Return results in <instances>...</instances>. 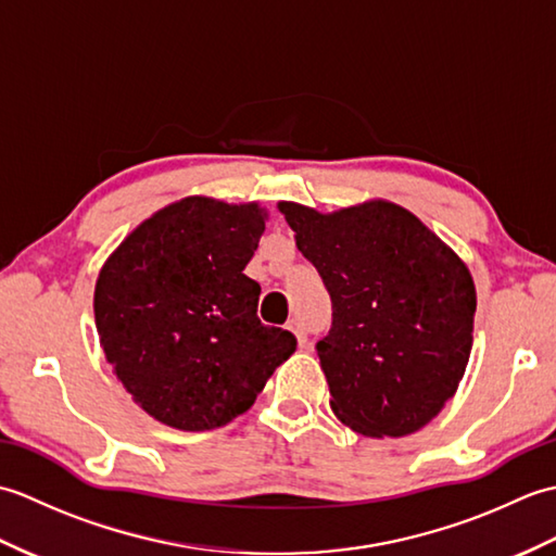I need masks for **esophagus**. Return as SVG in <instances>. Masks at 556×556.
<instances>
[{"label":"esophagus","mask_w":556,"mask_h":556,"mask_svg":"<svg viewBox=\"0 0 556 556\" xmlns=\"http://www.w3.org/2000/svg\"><path fill=\"white\" fill-rule=\"evenodd\" d=\"M293 334H296V341H299V346H305L308 344V334H305V327H303V323L301 320H289V325H287Z\"/></svg>","instance_id":"1"}]
</instances>
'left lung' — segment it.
<instances>
[{"instance_id":"obj_1","label":"left lung","mask_w":556,"mask_h":556,"mask_svg":"<svg viewBox=\"0 0 556 556\" xmlns=\"http://www.w3.org/2000/svg\"><path fill=\"white\" fill-rule=\"evenodd\" d=\"M279 212L332 299L317 356L334 416L365 437L425 428L456 394L473 346L476 285L464 260L389 200L327 215L281 200Z\"/></svg>"}]
</instances>
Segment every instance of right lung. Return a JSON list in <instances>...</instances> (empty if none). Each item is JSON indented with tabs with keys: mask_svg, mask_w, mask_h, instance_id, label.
I'll list each match as a JSON object with an SVG mask.
<instances>
[{
	"mask_svg": "<svg viewBox=\"0 0 556 556\" xmlns=\"http://www.w3.org/2000/svg\"><path fill=\"white\" fill-rule=\"evenodd\" d=\"M267 217L260 203L188 195L104 260L92 299L104 358L169 428L231 422L296 351L291 332L257 320L260 285L243 275Z\"/></svg>",
	"mask_w": 556,
	"mask_h": 556,
	"instance_id": "1",
	"label": "right lung"
}]
</instances>
